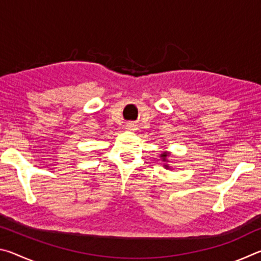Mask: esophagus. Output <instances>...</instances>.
I'll use <instances>...</instances> for the list:
<instances>
[{
  "label": "esophagus",
  "mask_w": 261,
  "mask_h": 261,
  "mask_svg": "<svg viewBox=\"0 0 261 261\" xmlns=\"http://www.w3.org/2000/svg\"><path fill=\"white\" fill-rule=\"evenodd\" d=\"M126 127H127V130H135L136 125L134 124V123H127V124H126Z\"/></svg>",
  "instance_id": "esophagus-1"
}]
</instances>
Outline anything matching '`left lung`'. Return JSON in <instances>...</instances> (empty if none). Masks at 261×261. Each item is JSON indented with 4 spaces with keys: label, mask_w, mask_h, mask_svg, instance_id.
Instances as JSON below:
<instances>
[{
    "label": "left lung",
    "mask_w": 261,
    "mask_h": 261,
    "mask_svg": "<svg viewBox=\"0 0 261 261\" xmlns=\"http://www.w3.org/2000/svg\"><path fill=\"white\" fill-rule=\"evenodd\" d=\"M170 155V152H163L162 154H160V158H161V160L163 161V162H165V165H163V167H165L166 168V169H170V166L169 165H168V163H169V160H168V156H169Z\"/></svg>",
    "instance_id": "1"
}]
</instances>
